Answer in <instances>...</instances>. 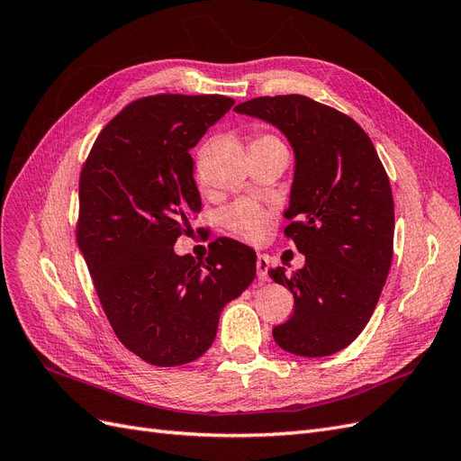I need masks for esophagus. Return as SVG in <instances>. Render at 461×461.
I'll use <instances>...</instances> for the list:
<instances>
[{"label":"esophagus","mask_w":461,"mask_h":461,"mask_svg":"<svg viewBox=\"0 0 461 461\" xmlns=\"http://www.w3.org/2000/svg\"><path fill=\"white\" fill-rule=\"evenodd\" d=\"M269 256L265 254H259L258 256V261H256V267H258V278L259 281H269Z\"/></svg>","instance_id":"34e87169"}]
</instances>
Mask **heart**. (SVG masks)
<instances>
[{
    "instance_id": "obj_1",
    "label": "heart",
    "mask_w": 461,
    "mask_h": 461,
    "mask_svg": "<svg viewBox=\"0 0 461 461\" xmlns=\"http://www.w3.org/2000/svg\"><path fill=\"white\" fill-rule=\"evenodd\" d=\"M273 148H285L281 138L271 134V132L256 131V134L252 138V153L261 151V149H273ZM225 222H227V227L230 230H234L236 234L244 236V239H248V240H258V239H261L265 225H267V213H265L263 209H259L254 203L240 202V203L232 205L225 213Z\"/></svg>"
}]
</instances>
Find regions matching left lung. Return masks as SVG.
<instances>
[{"label": "left lung", "instance_id": "1", "mask_svg": "<svg viewBox=\"0 0 461 461\" xmlns=\"http://www.w3.org/2000/svg\"><path fill=\"white\" fill-rule=\"evenodd\" d=\"M234 111L271 122L296 159L285 234L305 265L292 275L269 271L294 296V313L273 329V339L303 357L337 354L366 329L393 261L388 175L366 131L312 97L261 95Z\"/></svg>", "mask_w": 461, "mask_h": 461}]
</instances>
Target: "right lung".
Wrapping results in <instances>:
<instances>
[{
	"label": "right lung",
	"instance_id": "obj_1",
	"mask_svg": "<svg viewBox=\"0 0 461 461\" xmlns=\"http://www.w3.org/2000/svg\"><path fill=\"white\" fill-rule=\"evenodd\" d=\"M232 104L142 97L105 124L82 167L78 248L117 339L151 366L203 356L222 308L256 278V252L236 240H215L205 263L173 248L202 209L190 149Z\"/></svg>",
	"mask_w": 461,
	"mask_h": 461
}]
</instances>
